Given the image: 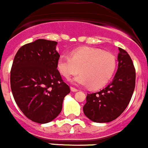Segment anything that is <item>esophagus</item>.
<instances>
[{
    "label": "esophagus",
    "instance_id": "1",
    "mask_svg": "<svg viewBox=\"0 0 148 148\" xmlns=\"http://www.w3.org/2000/svg\"><path fill=\"white\" fill-rule=\"evenodd\" d=\"M70 89H71V90L72 91V92H77V91H78V90H77V88H73V87H71V88H70Z\"/></svg>",
    "mask_w": 148,
    "mask_h": 148
}]
</instances>
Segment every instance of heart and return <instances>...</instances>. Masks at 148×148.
Here are the masks:
<instances>
[{"instance_id":"heart-1","label":"heart","mask_w":148,"mask_h":148,"mask_svg":"<svg viewBox=\"0 0 148 148\" xmlns=\"http://www.w3.org/2000/svg\"><path fill=\"white\" fill-rule=\"evenodd\" d=\"M57 69L66 79L79 72L72 80L76 85L98 89L104 86L114 74L116 60L114 55L96 48H79L71 53V57L61 55L58 59Z\"/></svg>"}]
</instances>
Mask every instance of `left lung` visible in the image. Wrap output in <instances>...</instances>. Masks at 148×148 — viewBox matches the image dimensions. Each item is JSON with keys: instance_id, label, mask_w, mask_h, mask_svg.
Masks as SVG:
<instances>
[{"instance_id": "obj_1", "label": "left lung", "mask_w": 148, "mask_h": 148, "mask_svg": "<svg viewBox=\"0 0 148 148\" xmlns=\"http://www.w3.org/2000/svg\"><path fill=\"white\" fill-rule=\"evenodd\" d=\"M118 67L112 81L96 93L88 94L84 114L96 123H109L118 118L133 95L136 73L134 63L126 51L118 48Z\"/></svg>"}]
</instances>
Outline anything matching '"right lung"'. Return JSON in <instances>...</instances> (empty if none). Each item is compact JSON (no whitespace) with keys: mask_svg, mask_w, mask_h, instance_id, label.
Segmentation results:
<instances>
[{"mask_svg":"<svg viewBox=\"0 0 148 148\" xmlns=\"http://www.w3.org/2000/svg\"><path fill=\"white\" fill-rule=\"evenodd\" d=\"M58 42L38 39L19 49L11 69V88L23 114L38 123H47L60 113L70 88L57 69Z\"/></svg>","mask_w":148,"mask_h":148,"instance_id":"obj_1","label":"right lung"}]
</instances>
